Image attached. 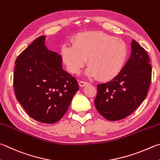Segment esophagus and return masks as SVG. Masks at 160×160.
Wrapping results in <instances>:
<instances>
[{
    "label": "esophagus",
    "mask_w": 160,
    "mask_h": 160,
    "mask_svg": "<svg viewBox=\"0 0 160 160\" xmlns=\"http://www.w3.org/2000/svg\"><path fill=\"white\" fill-rule=\"evenodd\" d=\"M89 85V82H85V81H80L79 82V85L81 87V88H83V87H85L86 85Z\"/></svg>",
    "instance_id": "34e87169"
}]
</instances>
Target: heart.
Segmentation results:
<instances>
[{
    "mask_svg": "<svg viewBox=\"0 0 160 160\" xmlns=\"http://www.w3.org/2000/svg\"><path fill=\"white\" fill-rule=\"evenodd\" d=\"M60 57L72 74L79 73L88 59L87 75L108 81L117 76L123 68L127 48L122 40L103 32H85L74 38L72 45L63 44Z\"/></svg>",
    "mask_w": 160,
    "mask_h": 160,
    "instance_id": "obj_1",
    "label": "heart"
}]
</instances>
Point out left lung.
<instances>
[{
    "label": "left lung",
    "mask_w": 160,
    "mask_h": 160,
    "mask_svg": "<svg viewBox=\"0 0 160 160\" xmlns=\"http://www.w3.org/2000/svg\"><path fill=\"white\" fill-rule=\"evenodd\" d=\"M145 49L132 40V54L121 72L107 83L97 85L94 105L110 121L120 120L132 114L147 97L152 68Z\"/></svg>",
    "instance_id": "1"
}]
</instances>
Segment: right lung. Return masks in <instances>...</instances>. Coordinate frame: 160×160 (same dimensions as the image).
<instances>
[{
	"label": "right lung",
	"mask_w": 160,
	"mask_h": 160,
	"mask_svg": "<svg viewBox=\"0 0 160 160\" xmlns=\"http://www.w3.org/2000/svg\"><path fill=\"white\" fill-rule=\"evenodd\" d=\"M45 39L38 37L17 57L13 86L17 100L31 118L53 124L64 115L79 87L62 69L60 55L45 47Z\"/></svg>",
	"instance_id": "obj_1"
}]
</instances>
